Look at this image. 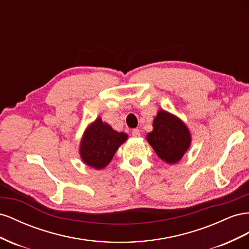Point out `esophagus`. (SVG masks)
<instances>
[{"label":"esophagus","instance_id":"34e87169","mask_svg":"<svg viewBox=\"0 0 249 249\" xmlns=\"http://www.w3.org/2000/svg\"><path fill=\"white\" fill-rule=\"evenodd\" d=\"M131 134H132V137H134V138H139L141 136V131L139 129H133L131 131Z\"/></svg>","mask_w":249,"mask_h":249}]
</instances>
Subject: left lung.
Here are the masks:
<instances>
[{"label": "left lung", "instance_id": "8db88e82", "mask_svg": "<svg viewBox=\"0 0 249 249\" xmlns=\"http://www.w3.org/2000/svg\"><path fill=\"white\" fill-rule=\"evenodd\" d=\"M153 130L146 139L159 158L169 165L178 162L191 146L188 126L173 113L160 109L153 120Z\"/></svg>", "mask_w": 249, "mask_h": 249}]
</instances>
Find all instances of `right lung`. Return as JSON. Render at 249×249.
<instances>
[{
  "instance_id": "obj_1",
  "label": "right lung",
  "mask_w": 249,
  "mask_h": 249,
  "mask_svg": "<svg viewBox=\"0 0 249 249\" xmlns=\"http://www.w3.org/2000/svg\"><path fill=\"white\" fill-rule=\"evenodd\" d=\"M128 139V134L118 132L99 117L84 130L79 154L85 165L97 170L104 169L111 161L118 148Z\"/></svg>"
}]
</instances>
